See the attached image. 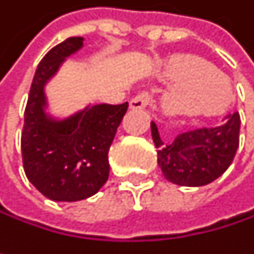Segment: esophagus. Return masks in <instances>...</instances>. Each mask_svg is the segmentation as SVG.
<instances>
[{
	"label": "esophagus",
	"mask_w": 254,
	"mask_h": 254,
	"mask_svg": "<svg viewBox=\"0 0 254 254\" xmlns=\"http://www.w3.org/2000/svg\"><path fill=\"white\" fill-rule=\"evenodd\" d=\"M151 101V94L150 92H139L138 95H135L133 98H130L129 101V107L136 110V109H144L148 106V103Z\"/></svg>",
	"instance_id": "esophagus-1"
}]
</instances>
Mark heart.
<instances>
[{"label":"heart","mask_w":254,"mask_h":254,"mask_svg":"<svg viewBox=\"0 0 254 254\" xmlns=\"http://www.w3.org/2000/svg\"><path fill=\"white\" fill-rule=\"evenodd\" d=\"M165 73L179 82L165 98V106L172 113L213 116L228 104L232 94L229 79L197 57H172Z\"/></svg>","instance_id":"1"}]
</instances>
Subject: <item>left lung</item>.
<instances>
[{
	"label": "left lung",
	"instance_id": "1",
	"mask_svg": "<svg viewBox=\"0 0 254 254\" xmlns=\"http://www.w3.org/2000/svg\"><path fill=\"white\" fill-rule=\"evenodd\" d=\"M240 115L234 112L219 127H197L163 142L151 122L157 165L163 177L181 187H201L219 178L234 160L240 141Z\"/></svg>",
	"mask_w": 254,
	"mask_h": 254
}]
</instances>
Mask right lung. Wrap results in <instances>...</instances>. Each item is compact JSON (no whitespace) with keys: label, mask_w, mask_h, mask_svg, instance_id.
<instances>
[{"label":"right lung","mask_w":254,"mask_h":254,"mask_svg":"<svg viewBox=\"0 0 254 254\" xmlns=\"http://www.w3.org/2000/svg\"><path fill=\"white\" fill-rule=\"evenodd\" d=\"M82 47L83 38L72 36L45 54L26 104L22 132L25 174L39 192L54 201L88 198L106 184L109 148L127 110V103L88 104L63 119L47 112L45 85Z\"/></svg>","instance_id":"add662e5"}]
</instances>
